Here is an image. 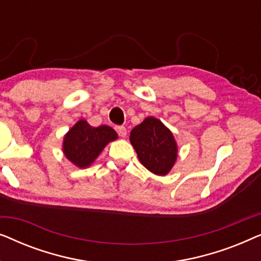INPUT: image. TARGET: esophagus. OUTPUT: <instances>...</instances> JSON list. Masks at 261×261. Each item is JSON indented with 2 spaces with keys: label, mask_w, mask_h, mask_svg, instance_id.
I'll list each match as a JSON object with an SVG mask.
<instances>
[{
  "label": "esophagus",
  "mask_w": 261,
  "mask_h": 261,
  "mask_svg": "<svg viewBox=\"0 0 261 261\" xmlns=\"http://www.w3.org/2000/svg\"><path fill=\"white\" fill-rule=\"evenodd\" d=\"M115 130L121 138H124L127 135V129L124 126H115Z\"/></svg>",
  "instance_id": "esophagus-1"
}]
</instances>
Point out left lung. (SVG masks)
Masks as SVG:
<instances>
[{"instance_id": "1", "label": "left lung", "mask_w": 261, "mask_h": 261, "mask_svg": "<svg viewBox=\"0 0 261 261\" xmlns=\"http://www.w3.org/2000/svg\"><path fill=\"white\" fill-rule=\"evenodd\" d=\"M130 144L146 169L158 176H165L177 159V145L173 135L154 117H147L130 132Z\"/></svg>"}]
</instances>
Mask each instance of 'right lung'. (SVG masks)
Returning <instances> with one entry per match:
<instances>
[{"label": "right lung", "instance_id": "obj_1", "mask_svg": "<svg viewBox=\"0 0 261 261\" xmlns=\"http://www.w3.org/2000/svg\"><path fill=\"white\" fill-rule=\"evenodd\" d=\"M117 139L116 132L109 126L91 127L81 120L65 135L63 151L74 165L87 167L97 158L109 141Z\"/></svg>", "mask_w": 261, "mask_h": 261}]
</instances>
